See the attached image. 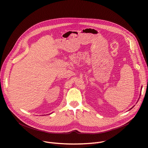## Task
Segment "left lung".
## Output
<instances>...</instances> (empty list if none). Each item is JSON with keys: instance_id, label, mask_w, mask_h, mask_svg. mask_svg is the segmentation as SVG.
Wrapping results in <instances>:
<instances>
[{"instance_id": "obj_1", "label": "left lung", "mask_w": 148, "mask_h": 148, "mask_svg": "<svg viewBox=\"0 0 148 148\" xmlns=\"http://www.w3.org/2000/svg\"><path fill=\"white\" fill-rule=\"evenodd\" d=\"M133 107H132V108H133ZM132 108H131V109H132Z\"/></svg>"}]
</instances>
